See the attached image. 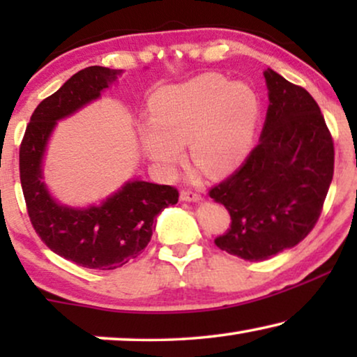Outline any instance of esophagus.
I'll return each instance as SVG.
<instances>
[{
	"instance_id": "obj_1",
	"label": "esophagus",
	"mask_w": 357,
	"mask_h": 357,
	"mask_svg": "<svg viewBox=\"0 0 357 357\" xmlns=\"http://www.w3.org/2000/svg\"><path fill=\"white\" fill-rule=\"evenodd\" d=\"M180 199H182V202H199V199H202V195L192 192V190L183 188L182 192H180Z\"/></svg>"
}]
</instances>
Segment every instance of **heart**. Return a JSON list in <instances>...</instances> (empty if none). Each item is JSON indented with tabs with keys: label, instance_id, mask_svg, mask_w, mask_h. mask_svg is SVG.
<instances>
[{
	"label": "heart",
	"instance_id": "obj_1",
	"mask_svg": "<svg viewBox=\"0 0 357 357\" xmlns=\"http://www.w3.org/2000/svg\"><path fill=\"white\" fill-rule=\"evenodd\" d=\"M257 115L250 87L231 84L221 75H202L153 94L149 125L139 128L141 144L154 162L172 169L188 141L193 164L204 174L221 175L247 154Z\"/></svg>",
	"mask_w": 357,
	"mask_h": 357
}]
</instances>
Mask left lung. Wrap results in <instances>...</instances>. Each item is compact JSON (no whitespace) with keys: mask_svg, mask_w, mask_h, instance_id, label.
Returning <instances> with one entry per match:
<instances>
[{"mask_svg":"<svg viewBox=\"0 0 357 357\" xmlns=\"http://www.w3.org/2000/svg\"><path fill=\"white\" fill-rule=\"evenodd\" d=\"M266 120L260 143L209 197L231 214L214 238L221 250L261 261L292 248L319 221L335 167L333 138L304 87L268 68Z\"/></svg>","mask_w":357,"mask_h":357,"instance_id":"obj_1","label":"left lung"}]
</instances>
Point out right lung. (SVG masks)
I'll use <instances>...</instances> for the list:
<instances>
[{
	"label": "right lung",
	"instance_id": "right-lung-1",
	"mask_svg": "<svg viewBox=\"0 0 357 357\" xmlns=\"http://www.w3.org/2000/svg\"><path fill=\"white\" fill-rule=\"evenodd\" d=\"M120 70L89 66L73 75L33 110L19 148V175L29 218L43 243L66 260L92 270H115L144 250L154 219L178 202V190L149 182L125 183L100 206L58 204L42 182V159L56 120L97 99Z\"/></svg>",
	"mask_w": 357,
	"mask_h": 357
}]
</instances>
